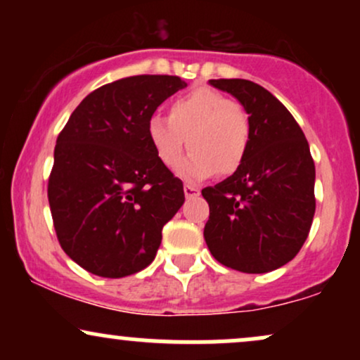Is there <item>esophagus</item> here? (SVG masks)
<instances>
[{
    "instance_id": "obj_1",
    "label": "esophagus",
    "mask_w": 360,
    "mask_h": 360,
    "mask_svg": "<svg viewBox=\"0 0 360 360\" xmlns=\"http://www.w3.org/2000/svg\"><path fill=\"white\" fill-rule=\"evenodd\" d=\"M184 196H186V198H196V196H200V189H198L196 186L184 184Z\"/></svg>"
}]
</instances>
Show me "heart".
Instances as JSON below:
<instances>
[{"mask_svg": "<svg viewBox=\"0 0 360 360\" xmlns=\"http://www.w3.org/2000/svg\"><path fill=\"white\" fill-rule=\"evenodd\" d=\"M147 137L159 162L174 169L188 183H200L214 172L232 174L240 167L249 150L250 125L245 111L225 94L213 89H196L177 98L169 106V120L152 117Z\"/></svg>", "mask_w": 360, "mask_h": 360, "instance_id": "1", "label": "heart"}]
</instances>
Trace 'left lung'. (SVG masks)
<instances>
[{"label": "left lung", "mask_w": 360, "mask_h": 360, "mask_svg": "<svg viewBox=\"0 0 360 360\" xmlns=\"http://www.w3.org/2000/svg\"><path fill=\"white\" fill-rule=\"evenodd\" d=\"M249 115V150L240 167L201 194L210 205L205 240L223 266L271 272L295 259L315 217V162L292 115L247 79H210Z\"/></svg>", "instance_id": "1"}]
</instances>
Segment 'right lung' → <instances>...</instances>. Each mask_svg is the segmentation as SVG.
Instances as JSON below:
<instances>
[{
	"mask_svg": "<svg viewBox=\"0 0 360 360\" xmlns=\"http://www.w3.org/2000/svg\"><path fill=\"white\" fill-rule=\"evenodd\" d=\"M186 88L177 76H131L79 103L57 137L49 205L57 238L82 269L125 278L155 259L162 226L184 203L181 179L159 162L147 123Z\"/></svg>",
	"mask_w": 360,
	"mask_h": 360,
	"instance_id": "obj_1",
	"label": "right lung"
}]
</instances>
